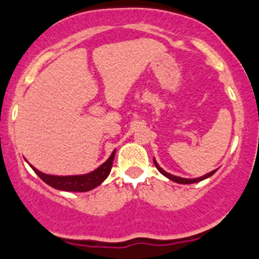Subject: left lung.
I'll use <instances>...</instances> for the list:
<instances>
[{"label": "left lung", "instance_id": "8db88e82", "mask_svg": "<svg viewBox=\"0 0 259 259\" xmlns=\"http://www.w3.org/2000/svg\"><path fill=\"white\" fill-rule=\"evenodd\" d=\"M153 161H154V164H155V166H156V169H158L159 171H160L161 174H163L164 177H166V178L168 179H170V180H173V182H176V183H179V184H192V183H198V182H202V180H204V179H207V178H209V177H211L213 176L214 173H215L217 171V169L215 170H213V171H210V173H208V174H205V176H203V177H199V178H194V179H187V178H180V177H177V176H173V174H170V173H166L165 170H164V169H161L160 166H159V164L156 163V160L155 159H153Z\"/></svg>", "mask_w": 259, "mask_h": 259}]
</instances>
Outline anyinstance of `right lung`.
Instances as JSON below:
<instances>
[{
    "label": "right lung",
    "instance_id": "obj_1",
    "mask_svg": "<svg viewBox=\"0 0 259 259\" xmlns=\"http://www.w3.org/2000/svg\"><path fill=\"white\" fill-rule=\"evenodd\" d=\"M115 151L116 150H114L111 155L109 156L108 160L101 164L98 169L93 170L91 173L81 174V176H50V174H45L42 171L37 170L31 164L30 166L46 184L55 188V189L64 190V192H89V190L100 185L104 180L108 178V176L110 174L111 166H113Z\"/></svg>",
    "mask_w": 259,
    "mask_h": 259
}]
</instances>
